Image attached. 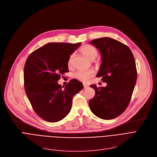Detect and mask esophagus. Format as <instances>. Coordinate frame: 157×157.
I'll list each match as a JSON object with an SVG mask.
<instances>
[{
    "instance_id": "1",
    "label": "esophagus",
    "mask_w": 157,
    "mask_h": 157,
    "mask_svg": "<svg viewBox=\"0 0 157 157\" xmlns=\"http://www.w3.org/2000/svg\"><path fill=\"white\" fill-rule=\"evenodd\" d=\"M83 86H84V88H87V87H89V86H88V85H87L86 84H83Z\"/></svg>"
}]
</instances>
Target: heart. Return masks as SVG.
<instances>
[{"mask_svg": "<svg viewBox=\"0 0 157 157\" xmlns=\"http://www.w3.org/2000/svg\"><path fill=\"white\" fill-rule=\"evenodd\" d=\"M80 52L82 53L86 57L91 61L94 59L98 56V50H97L94 46L91 44H85L80 48ZM74 54H72L68 59V66H71L72 64V61L73 59ZM95 74V72L93 70H89L87 71H79L76 72L74 74V77L76 79L83 82H87L90 80Z\"/></svg>", "mask_w": 157, "mask_h": 157, "instance_id": "b5f03b06", "label": "heart"}]
</instances>
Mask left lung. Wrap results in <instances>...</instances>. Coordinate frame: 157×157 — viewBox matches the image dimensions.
Returning a JSON list of instances; mask_svg holds the SVG:
<instances>
[{"label":"left lung","instance_id":"left-lung-1","mask_svg":"<svg viewBox=\"0 0 157 157\" xmlns=\"http://www.w3.org/2000/svg\"><path fill=\"white\" fill-rule=\"evenodd\" d=\"M91 44L101 56L96 77H101L107 84L101 87L90 86L95 90V96L89 105L95 116L109 120L121 114L130 101L137 76L135 59L127 46L113 38L93 40Z\"/></svg>","mask_w":157,"mask_h":157}]
</instances>
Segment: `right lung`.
I'll return each mask as SVG.
<instances>
[{
    "mask_svg": "<svg viewBox=\"0 0 157 157\" xmlns=\"http://www.w3.org/2000/svg\"><path fill=\"white\" fill-rule=\"evenodd\" d=\"M81 44L49 43L36 50L27 59L24 70V87L35 113L44 120L55 123L69 114L75 94L83 88L76 79L64 87L57 81L68 72L70 56Z\"/></svg>",
    "mask_w": 157,
    "mask_h": 157,
    "instance_id": "right-lung-1",
    "label": "right lung"
}]
</instances>
